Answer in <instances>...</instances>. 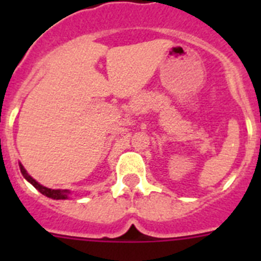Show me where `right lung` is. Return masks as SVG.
I'll list each match as a JSON object with an SVG mask.
<instances>
[{
	"label": "right lung",
	"mask_w": 261,
	"mask_h": 261,
	"mask_svg": "<svg viewBox=\"0 0 261 261\" xmlns=\"http://www.w3.org/2000/svg\"><path fill=\"white\" fill-rule=\"evenodd\" d=\"M19 168H20V172H22V175L24 176V179H26V180H29L32 186L35 187L39 192L43 193V195L47 196V197H49V199L65 200V199H68V196L70 195V191H68V190H50V188H47V187L41 186V184H39L38 181L34 179V177H31L29 174H27V171L24 170V167H23L20 163H19Z\"/></svg>",
	"instance_id": "add662e5"
}]
</instances>
